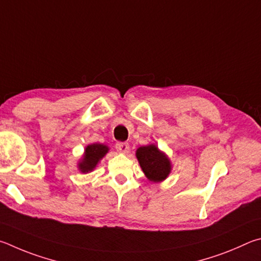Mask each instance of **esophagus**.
Masks as SVG:
<instances>
[{"mask_svg":"<svg viewBox=\"0 0 261 261\" xmlns=\"http://www.w3.org/2000/svg\"><path fill=\"white\" fill-rule=\"evenodd\" d=\"M116 149L117 151L122 152V153H127L129 151V144L126 142H117L116 143Z\"/></svg>","mask_w":261,"mask_h":261,"instance_id":"1","label":"esophagus"}]
</instances>
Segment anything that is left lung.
Instances as JSON below:
<instances>
[{
	"label": "left lung",
	"mask_w": 261,
	"mask_h": 261,
	"mask_svg": "<svg viewBox=\"0 0 261 261\" xmlns=\"http://www.w3.org/2000/svg\"><path fill=\"white\" fill-rule=\"evenodd\" d=\"M136 157L144 174L150 181L159 182L165 180L171 172L168 158L158 150L156 145L141 147L136 151Z\"/></svg>",
	"instance_id": "left-lung-1"
}]
</instances>
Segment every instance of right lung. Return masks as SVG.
I'll use <instances>...</instances> for the list:
<instances>
[{
	"label": "right lung",
	"instance_id": "1",
	"mask_svg": "<svg viewBox=\"0 0 261 261\" xmlns=\"http://www.w3.org/2000/svg\"><path fill=\"white\" fill-rule=\"evenodd\" d=\"M109 148L103 144H90L85 150V156L81 163L79 164V168L82 173H88L93 171L100 158H103L105 153L108 152Z\"/></svg>",
	"mask_w": 261,
	"mask_h": 261
}]
</instances>
